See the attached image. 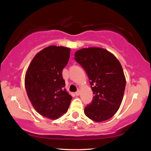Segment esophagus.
Wrapping results in <instances>:
<instances>
[{"label":"esophagus","instance_id":"esophagus-1","mask_svg":"<svg viewBox=\"0 0 151 151\" xmlns=\"http://www.w3.org/2000/svg\"><path fill=\"white\" fill-rule=\"evenodd\" d=\"M75 94H76V96H78V95H79V94H80V91H79V90H78L77 91H76V93H75Z\"/></svg>","mask_w":151,"mask_h":151}]
</instances>
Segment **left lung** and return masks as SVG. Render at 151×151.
Listing matches in <instances>:
<instances>
[{
	"label": "left lung",
	"mask_w": 151,
	"mask_h": 151,
	"mask_svg": "<svg viewBox=\"0 0 151 151\" xmlns=\"http://www.w3.org/2000/svg\"><path fill=\"white\" fill-rule=\"evenodd\" d=\"M90 80L94 96L85 114L95 122L106 121L118 111L123 98L126 79L118 59L101 48H83L75 53Z\"/></svg>",
	"instance_id": "1"
}]
</instances>
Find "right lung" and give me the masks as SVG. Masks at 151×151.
Returning a JSON list of instances; mask_svg holds the SVG:
<instances>
[{
  "instance_id": "right-lung-1",
  "label": "right lung",
  "mask_w": 151,
  "mask_h": 151,
  "mask_svg": "<svg viewBox=\"0 0 151 151\" xmlns=\"http://www.w3.org/2000/svg\"><path fill=\"white\" fill-rule=\"evenodd\" d=\"M70 48L49 46L35 55L25 76L30 101L40 114L57 119L67 111L72 96L65 88L62 72L70 58Z\"/></svg>"
}]
</instances>
